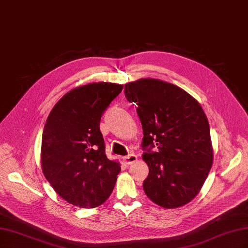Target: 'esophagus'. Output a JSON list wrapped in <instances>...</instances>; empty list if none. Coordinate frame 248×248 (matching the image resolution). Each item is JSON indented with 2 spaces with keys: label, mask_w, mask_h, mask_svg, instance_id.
<instances>
[{
  "label": "esophagus",
  "mask_w": 248,
  "mask_h": 248,
  "mask_svg": "<svg viewBox=\"0 0 248 248\" xmlns=\"http://www.w3.org/2000/svg\"><path fill=\"white\" fill-rule=\"evenodd\" d=\"M123 160L126 164H131V163L136 162L138 160V156L134 155V154H129V155L123 157Z\"/></svg>",
  "instance_id": "obj_1"
}]
</instances>
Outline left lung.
I'll return each instance as SVG.
<instances>
[{
    "label": "left lung",
    "mask_w": 248,
    "mask_h": 248,
    "mask_svg": "<svg viewBox=\"0 0 248 248\" xmlns=\"http://www.w3.org/2000/svg\"><path fill=\"white\" fill-rule=\"evenodd\" d=\"M124 93L138 106L142 126V159L149 167L145 193L162 208L187 204L200 192L213 161L204 110L183 89L160 79L128 82Z\"/></svg>",
    "instance_id": "obj_1"
}]
</instances>
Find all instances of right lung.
<instances>
[{"label": "right lung", "mask_w": 248, "mask_h": 248, "mask_svg": "<svg viewBox=\"0 0 248 248\" xmlns=\"http://www.w3.org/2000/svg\"><path fill=\"white\" fill-rule=\"evenodd\" d=\"M122 85L93 82L71 90L44 125L41 167L52 188L79 208L103 204L114 189L120 163L109 160L99 124Z\"/></svg>", "instance_id": "right-lung-1"}]
</instances>
